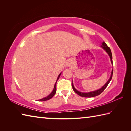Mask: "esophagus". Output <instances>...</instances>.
<instances>
[{
    "mask_svg": "<svg viewBox=\"0 0 131 131\" xmlns=\"http://www.w3.org/2000/svg\"><path fill=\"white\" fill-rule=\"evenodd\" d=\"M66 64H67V66H68V67L72 66V62L70 60H68V61H67Z\"/></svg>",
    "mask_w": 131,
    "mask_h": 131,
    "instance_id": "obj_1",
    "label": "esophagus"
}]
</instances>
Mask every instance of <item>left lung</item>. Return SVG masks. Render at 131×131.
I'll list each match as a JSON object with an SVG mask.
<instances>
[{
	"instance_id": "left-lung-1",
	"label": "left lung",
	"mask_w": 131,
	"mask_h": 131,
	"mask_svg": "<svg viewBox=\"0 0 131 131\" xmlns=\"http://www.w3.org/2000/svg\"><path fill=\"white\" fill-rule=\"evenodd\" d=\"M101 47H102V48L103 49L106 51V53L108 54V55H109V57H110L111 63H112V64H113L112 54V52H111V50H110V49L109 48V47L108 46V45L106 44V43L105 42H102ZM113 69H112V73H111V75H110V78L109 79V80H108V81H107L105 83V85L103 86H102V88H100V89L94 91H91V92H80V91H78L76 89L74 88V85H73V81H72V87H73V90L75 91V93H77L79 95V96H80L82 97L90 98V97H94L97 96H98V95H100L103 92V91L106 89L107 86L108 85L109 83L110 82V80H112V76H113Z\"/></svg>"
}]
</instances>
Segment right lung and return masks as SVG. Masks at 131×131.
<instances>
[{"label": "right lung", "mask_w": 131, "mask_h": 131, "mask_svg": "<svg viewBox=\"0 0 131 131\" xmlns=\"http://www.w3.org/2000/svg\"><path fill=\"white\" fill-rule=\"evenodd\" d=\"M61 73H61L60 74H59V75L58 76V77H57L56 82V83H55L54 88H53V91H52V92H51V93L49 95V96H47V97H45V98H42V99H40V100H38V101H47V100H50V99H51V98H52V97L54 96V95L55 94V93H56V82H57V80H58L59 78L60 77Z\"/></svg>", "instance_id": "obj_1"}]
</instances>
